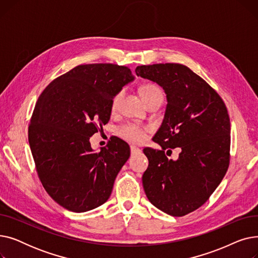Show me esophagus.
<instances>
[{
	"mask_svg": "<svg viewBox=\"0 0 258 258\" xmlns=\"http://www.w3.org/2000/svg\"><path fill=\"white\" fill-rule=\"evenodd\" d=\"M131 153H132V155H135V154H139V153H141V150H140V148L136 147V146L132 145V146H131Z\"/></svg>",
	"mask_w": 258,
	"mask_h": 258,
	"instance_id": "34e87169",
	"label": "esophagus"
}]
</instances>
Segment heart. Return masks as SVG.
Masks as SVG:
<instances>
[{"instance_id": "heart-1", "label": "heart", "mask_w": 258, "mask_h": 258, "mask_svg": "<svg viewBox=\"0 0 258 258\" xmlns=\"http://www.w3.org/2000/svg\"><path fill=\"white\" fill-rule=\"evenodd\" d=\"M140 94L144 100V102L147 104L153 100L156 99H163V92H162L161 88L155 84H145L140 88ZM124 95V90H119L112 98L111 101V107L112 110H116L118 107L122 97ZM119 136L123 139L133 142V143H138L143 140L144 138V131L142 127H140L137 124L128 123L123 126L118 128Z\"/></svg>"}]
</instances>
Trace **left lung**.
<instances>
[{
  "label": "left lung",
  "mask_w": 258,
  "mask_h": 258,
  "mask_svg": "<svg viewBox=\"0 0 258 258\" xmlns=\"http://www.w3.org/2000/svg\"><path fill=\"white\" fill-rule=\"evenodd\" d=\"M135 71L163 88L167 98L163 122L153 138L161 150H143L148 159L142 177L145 195L161 211L186 215L204 204L227 172V107L220 95L184 64L138 66ZM175 147L181 153L174 161L166 155Z\"/></svg>",
  "instance_id": "obj_1"
}]
</instances>
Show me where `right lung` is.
<instances>
[{
    "label": "right lung",
    "mask_w": 258,
    "mask_h": 258,
    "mask_svg": "<svg viewBox=\"0 0 258 258\" xmlns=\"http://www.w3.org/2000/svg\"><path fill=\"white\" fill-rule=\"evenodd\" d=\"M134 78L124 66L79 64L54 79L38 97L29 145L40 182L67 210L86 212L110 198L130 146L116 138L95 153L90 137L107 123L114 95Z\"/></svg>",
    "instance_id": "1"
}]
</instances>
